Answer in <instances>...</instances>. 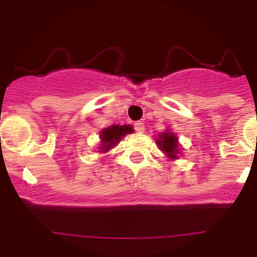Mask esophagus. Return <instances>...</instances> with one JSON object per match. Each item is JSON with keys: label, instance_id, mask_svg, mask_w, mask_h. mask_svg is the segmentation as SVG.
<instances>
[{"label": "esophagus", "instance_id": "esophagus-1", "mask_svg": "<svg viewBox=\"0 0 257 257\" xmlns=\"http://www.w3.org/2000/svg\"><path fill=\"white\" fill-rule=\"evenodd\" d=\"M134 128H135L136 133H143L145 128L144 123H143V122H135V123H134Z\"/></svg>", "mask_w": 257, "mask_h": 257}]
</instances>
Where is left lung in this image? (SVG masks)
<instances>
[{
  "instance_id": "obj_1",
  "label": "left lung",
  "mask_w": 257,
  "mask_h": 257,
  "mask_svg": "<svg viewBox=\"0 0 257 257\" xmlns=\"http://www.w3.org/2000/svg\"><path fill=\"white\" fill-rule=\"evenodd\" d=\"M157 144L160 145V148L162 149L163 153H166L170 158H176V153H178V138L172 133H165L161 134L160 139L157 140Z\"/></svg>"
}]
</instances>
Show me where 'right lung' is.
I'll use <instances>...</instances> for the list:
<instances>
[{
  "mask_svg": "<svg viewBox=\"0 0 257 257\" xmlns=\"http://www.w3.org/2000/svg\"><path fill=\"white\" fill-rule=\"evenodd\" d=\"M133 133V127L130 124H124V126H110L108 128H104L101 131V151L108 152L109 149L114 147L119 140L122 139V136L127 135V134Z\"/></svg>",
  "mask_w": 257,
  "mask_h": 257,
  "instance_id": "1",
  "label": "right lung"
}]
</instances>
